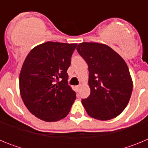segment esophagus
<instances>
[{
  "mask_svg": "<svg viewBox=\"0 0 148 148\" xmlns=\"http://www.w3.org/2000/svg\"><path fill=\"white\" fill-rule=\"evenodd\" d=\"M80 87H81V84H79V85L76 86V88H77V89H78V88H80Z\"/></svg>",
  "mask_w": 148,
  "mask_h": 148,
  "instance_id": "34e87169",
  "label": "esophagus"
}]
</instances>
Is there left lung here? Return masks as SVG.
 Segmentation results:
<instances>
[{"label": "left lung", "mask_w": 148, "mask_h": 148, "mask_svg": "<svg viewBox=\"0 0 148 148\" xmlns=\"http://www.w3.org/2000/svg\"><path fill=\"white\" fill-rule=\"evenodd\" d=\"M77 51L88 65L90 95L82 102L87 114L101 121L122 113L133 90V81L125 60L109 46L83 42Z\"/></svg>", "instance_id": "8db88e82"}]
</instances>
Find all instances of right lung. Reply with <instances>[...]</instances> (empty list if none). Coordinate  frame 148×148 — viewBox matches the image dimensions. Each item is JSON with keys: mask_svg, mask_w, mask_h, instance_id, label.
Listing matches in <instances>:
<instances>
[{"mask_svg": "<svg viewBox=\"0 0 148 148\" xmlns=\"http://www.w3.org/2000/svg\"><path fill=\"white\" fill-rule=\"evenodd\" d=\"M77 44L48 41L27 55L19 76L20 93L30 113L45 121L65 118L76 99L68 85L71 56Z\"/></svg>", "mask_w": 148, "mask_h": 148, "instance_id": "1", "label": "right lung"}]
</instances>
